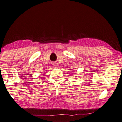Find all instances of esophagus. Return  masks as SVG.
Here are the masks:
<instances>
[{
    "mask_svg": "<svg viewBox=\"0 0 122 122\" xmlns=\"http://www.w3.org/2000/svg\"><path fill=\"white\" fill-rule=\"evenodd\" d=\"M53 65V67L54 68H58V67H59V65H58V63H54Z\"/></svg>",
    "mask_w": 122,
    "mask_h": 122,
    "instance_id": "34e87169",
    "label": "esophagus"
}]
</instances>
